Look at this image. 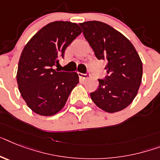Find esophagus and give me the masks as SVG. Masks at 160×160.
<instances>
[{
    "label": "esophagus",
    "instance_id": "34e87169",
    "mask_svg": "<svg viewBox=\"0 0 160 160\" xmlns=\"http://www.w3.org/2000/svg\"><path fill=\"white\" fill-rule=\"evenodd\" d=\"M79 78L82 80H85L86 78H88V77L90 76V74H88V73H78Z\"/></svg>",
    "mask_w": 160,
    "mask_h": 160
}]
</instances>
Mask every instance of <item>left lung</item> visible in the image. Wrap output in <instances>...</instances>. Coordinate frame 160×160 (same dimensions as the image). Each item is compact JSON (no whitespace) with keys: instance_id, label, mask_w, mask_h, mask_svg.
I'll return each instance as SVG.
<instances>
[{"instance_id":"8db88e82","label":"left lung","mask_w":160,"mask_h":160,"mask_svg":"<svg viewBox=\"0 0 160 160\" xmlns=\"http://www.w3.org/2000/svg\"><path fill=\"white\" fill-rule=\"evenodd\" d=\"M98 59L106 60L107 75L91 98L100 109L115 113L125 109L137 96L142 78V62L135 47L121 32L100 21L79 23Z\"/></svg>"}]
</instances>
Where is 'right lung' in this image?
<instances>
[{"mask_svg":"<svg viewBox=\"0 0 160 160\" xmlns=\"http://www.w3.org/2000/svg\"><path fill=\"white\" fill-rule=\"evenodd\" d=\"M81 32L77 23L55 21L41 28L23 48L17 82L21 96L34 113L42 116L58 113L79 82L77 72H57L53 66Z\"/></svg>","mask_w":160,"mask_h":160,"instance_id":"add662e5","label":"right lung"}]
</instances>
